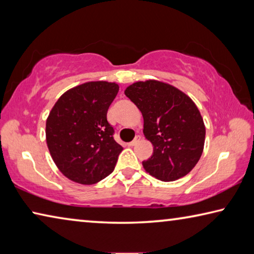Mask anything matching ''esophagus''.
I'll list each match as a JSON object with an SVG mask.
<instances>
[{"mask_svg":"<svg viewBox=\"0 0 254 254\" xmlns=\"http://www.w3.org/2000/svg\"><path fill=\"white\" fill-rule=\"evenodd\" d=\"M140 140H141V135H136V136L134 137V140L131 141V142H128L127 144L130 145V147H133V145H135L137 142H139Z\"/></svg>","mask_w":254,"mask_h":254,"instance_id":"obj_1","label":"esophagus"}]
</instances>
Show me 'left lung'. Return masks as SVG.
<instances>
[{"mask_svg": "<svg viewBox=\"0 0 254 254\" xmlns=\"http://www.w3.org/2000/svg\"><path fill=\"white\" fill-rule=\"evenodd\" d=\"M126 95L143 115V134L153 145L143 168L162 182L186 176L203 153L205 126L195 103L174 86L158 80L137 81Z\"/></svg>", "mask_w": 254, "mask_h": 254, "instance_id": "1", "label": "left lung"}]
</instances>
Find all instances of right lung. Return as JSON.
Returning <instances> with one entry per match:
<instances>
[{
  "label": "right lung",
  "mask_w": 254,
  "mask_h": 254,
  "mask_svg": "<svg viewBox=\"0 0 254 254\" xmlns=\"http://www.w3.org/2000/svg\"><path fill=\"white\" fill-rule=\"evenodd\" d=\"M118 92L115 83L89 81L66 92L51 110L47 144L56 166L72 182L92 185L114 170L123 148L106 115Z\"/></svg>",
  "instance_id": "1"
}]
</instances>
